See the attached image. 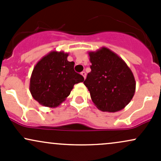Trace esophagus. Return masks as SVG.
I'll return each mask as SVG.
<instances>
[{
	"mask_svg": "<svg viewBox=\"0 0 161 161\" xmlns=\"http://www.w3.org/2000/svg\"><path fill=\"white\" fill-rule=\"evenodd\" d=\"M81 75H82L83 77H84V79L86 78V72H85V71H82V72H81Z\"/></svg>",
	"mask_w": 161,
	"mask_h": 161,
	"instance_id": "esophagus-1",
	"label": "esophagus"
}]
</instances>
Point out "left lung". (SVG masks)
<instances>
[{"instance_id":"8db88e82","label":"left lung","mask_w":161,"mask_h":161,"mask_svg":"<svg viewBox=\"0 0 161 161\" xmlns=\"http://www.w3.org/2000/svg\"><path fill=\"white\" fill-rule=\"evenodd\" d=\"M91 71L84 84L97 109L115 113L124 109L133 98L135 92V77L122 58L102 47L89 52Z\"/></svg>"}]
</instances>
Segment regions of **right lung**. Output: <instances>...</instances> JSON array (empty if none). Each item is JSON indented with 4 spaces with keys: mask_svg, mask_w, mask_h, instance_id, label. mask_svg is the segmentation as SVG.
Instances as JSON below:
<instances>
[{
    "mask_svg": "<svg viewBox=\"0 0 161 161\" xmlns=\"http://www.w3.org/2000/svg\"><path fill=\"white\" fill-rule=\"evenodd\" d=\"M68 53L52 51L37 62L32 72L30 91L42 106L55 108L71 93L84 77L74 70L75 62L68 61Z\"/></svg>",
    "mask_w": 161,
    "mask_h": 161,
    "instance_id": "obj_1",
    "label": "right lung"
}]
</instances>
